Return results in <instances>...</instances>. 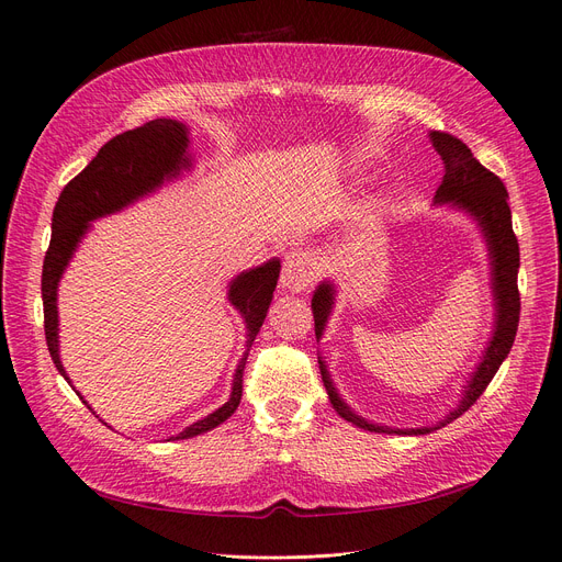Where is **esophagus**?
<instances>
[{"mask_svg": "<svg viewBox=\"0 0 562 562\" xmlns=\"http://www.w3.org/2000/svg\"><path fill=\"white\" fill-rule=\"evenodd\" d=\"M316 278V266L310 252H301L294 250L284 257L282 263V286L289 291H303L312 284V280Z\"/></svg>", "mask_w": 562, "mask_h": 562, "instance_id": "1", "label": "esophagus"}]
</instances>
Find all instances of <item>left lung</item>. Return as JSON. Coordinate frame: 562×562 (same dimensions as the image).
Instances as JSON below:
<instances>
[{
	"label": "left lung",
	"instance_id": "left-lung-1",
	"mask_svg": "<svg viewBox=\"0 0 562 562\" xmlns=\"http://www.w3.org/2000/svg\"><path fill=\"white\" fill-rule=\"evenodd\" d=\"M431 142L436 146L438 156L443 160V179L441 186L436 188L434 200L436 204H454L459 209H467L471 215H475V221L480 223L486 243H490V255H492V276H494V296H496V330L490 341V347L484 351V358L480 362L477 372L469 381L467 390H463V400L459 406L450 413L446 420H441L434 427H423V429H387L372 425L368 420H362L360 416L339 400L337 390L333 387V381L326 372V364L319 360V370L322 379L326 385L328 400L333 408L339 413L341 418L353 423L360 429L368 431H387V434H429L434 429H441L457 420L461 413H467L486 390V385L492 383L494 374L507 358L512 345H515V335L519 326V312H521V299H519V286H517V271H519V243L515 232H512V213L507 204V190L505 183L480 165L471 149L463 144L459 137L450 133L434 131ZM333 307V286L322 284L314 291L312 299V314H314V333L316 339L322 337L326 319Z\"/></svg>",
	"mask_w": 562,
	"mask_h": 562
}]
</instances>
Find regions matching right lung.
<instances>
[{
    "instance_id": "1",
    "label": "right lung",
    "mask_w": 562,
    "mask_h": 562,
    "mask_svg": "<svg viewBox=\"0 0 562 562\" xmlns=\"http://www.w3.org/2000/svg\"><path fill=\"white\" fill-rule=\"evenodd\" d=\"M188 133L186 126L175 119H154L144 126L133 128L112 137L101 146V151L70 179L53 211V238L45 252L41 294H43V324L47 351L53 356L55 368L68 381L59 360L57 339V284L66 263L76 252L82 234L95 217L114 213L126 204L135 202L142 194L156 190L165 179L175 177L181 167H188ZM280 276V261H266L248 273H240L229 286V301L243 314L248 326V351L266 319L268 305L273 301V291ZM246 356L240 358L234 374L232 397L225 406L213 411L204 420L190 425L177 438H192L204 434L217 425H223L243 395V370H246ZM70 383V381H68Z\"/></svg>"
}]
</instances>
